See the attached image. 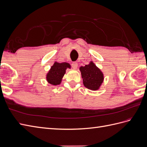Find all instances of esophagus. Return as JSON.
Here are the masks:
<instances>
[{
	"instance_id": "1",
	"label": "esophagus",
	"mask_w": 147,
	"mask_h": 147,
	"mask_svg": "<svg viewBox=\"0 0 147 147\" xmlns=\"http://www.w3.org/2000/svg\"><path fill=\"white\" fill-rule=\"evenodd\" d=\"M71 65H72V68L74 69H77V67H78V63H76V62H73V63H72V64H71Z\"/></svg>"
}]
</instances>
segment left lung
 Listing matches in <instances>:
<instances>
[{"label": "left lung", "mask_w": 147, "mask_h": 147, "mask_svg": "<svg viewBox=\"0 0 147 147\" xmlns=\"http://www.w3.org/2000/svg\"><path fill=\"white\" fill-rule=\"evenodd\" d=\"M80 70L84 86L91 90H98L104 80V75L100 70L92 61L85 66L80 67Z\"/></svg>", "instance_id": "1"}]
</instances>
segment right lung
I'll use <instances>...</instances> for the list:
<instances>
[{
    "mask_svg": "<svg viewBox=\"0 0 147 147\" xmlns=\"http://www.w3.org/2000/svg\"><path fill=\"white\" fill-rule=\"evenodd\" d=\"M67 68H70V65L69 63H58L55 62V63L51 67L50 70L47 74V80L48 82L53 85L59 84L65 73Z\"/></svg>",
    "mask_w": 147,
    "mask_h": 147,
    "instance_id": "obj_1",
    "label": "right lung"
}]
</instances>
